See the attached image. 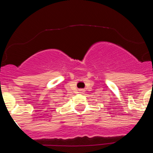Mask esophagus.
Here are the masks:
<instances>
[{"mask_svg":"<svg viewBox=\"0 0 153 153\" xmlns=\"http://www.w3.org/2000/svg\"><path fill=\"white\" fill-rule=\"evenodd\" d=\"M82 91V90H81V91Z\"/></svg>","mask_w":153,"mask_h":153,"instance_id":"esophagus-1","label":"esophagus"}]
</instances>
